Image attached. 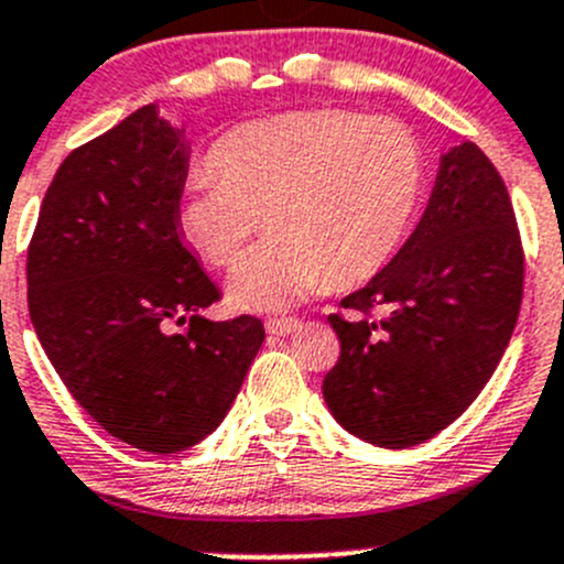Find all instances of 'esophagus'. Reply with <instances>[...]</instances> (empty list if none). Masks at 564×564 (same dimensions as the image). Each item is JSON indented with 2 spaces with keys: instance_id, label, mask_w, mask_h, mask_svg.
I'll return each mask as SVG.
<instances>
[{
  "instance_id": "1",
  "label": "esophagus",
  "mask_w": 564,
  "mask_h": 564,
  "mask_svg": "<svg viewBox=\"0 0 564 564\" xmlns=\"http://www.w3.org/2000/svg\"><path fill=\"white\" fill-rule=\"evenodd\" d=\"M300 322L297 318H270V322L264 324V329L270 335H281V338H286V335L297 333Z\"/></svg>"
}]
</instances>
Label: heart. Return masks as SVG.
<instances>
[{"label":"heart","mask_w":564,"mask_h":564,"mask_svg":"<svg viewBox=\"0 0 564 564\" xmlns=\"http://www.w3.org/2000/svg\"><path fill=\"white\" fill-rule=\"evenodd\" d=\"M214 172L187 176L180 231L215 267L235 264L259 231L272 235L226 281L231 308L289 311L324 283L355 286L398 253L425 182L417 135L390 117L303 108L220 135Z\"/></svg>","instance_id":"obj_1"}]
</instances>
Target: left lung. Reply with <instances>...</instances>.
<instances>
[{
  "label": "left lung",
  "instance_id": "obj_1",
  "mask_svg": "<svg viewBox=\"0 0 564 564\" xmlns=\"http://www.w3.org/2000/svg\"><path fill=\"white\" fill-rule=\"evenodd\" d=\"M524 292L508 187L471 141L442 152L429 207L401 250L329 316L340 357L322 392L377 447H414L466 412L502 360ZM379 307L382 319H368Z\"/></svg>",
  "mask_w": 564,
  "mask_h": 564
}]
</instances>
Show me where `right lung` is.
I'll return each mask as SVG.
<instances>
[{
	"label": "right lung",
	"mask_w": 564,
	"mask_h": 564,
	"mask_svg": "<svg viewBox=\"0 0 564 564\" xmlns=\"http://www.w3.org/2000/svg\"><path fill=\"white\" fill-rule=\"evenodd\" d=\"M187 161L185 128L139 108L65 158L26 253L51 366L95 423L147 453L213 434L264 344L259 318L202 316L220 292L180 231ZM185 317L187 334L167 329Z\"/></svg>",
	"instance_id": "right-lung-1"
}]
</instances>
